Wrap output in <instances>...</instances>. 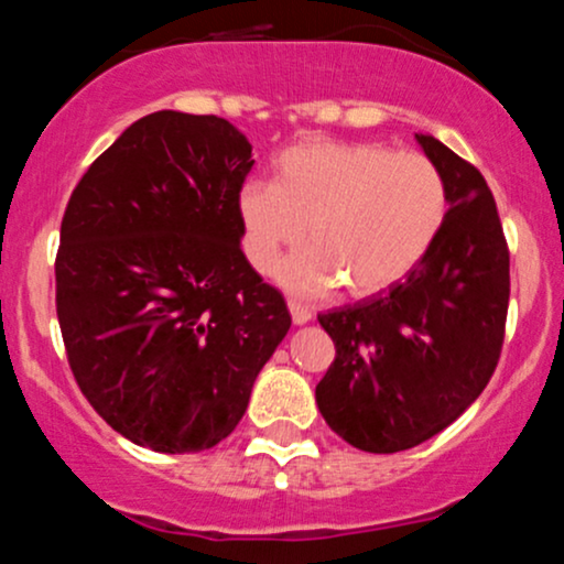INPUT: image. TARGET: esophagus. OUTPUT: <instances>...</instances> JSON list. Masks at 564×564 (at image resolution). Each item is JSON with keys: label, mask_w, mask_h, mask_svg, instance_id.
<instances>
[{"label": "esophagus", "mask_w": 564, "mask_h": 564, "mask_svg": "<svg viewBox=\"0 0 564 564\" xmlns=\"http://www.w3.org/2000/svg\"><path fill=\"white\" fill-rule=\"evenodd\" d=\"M289 313H292V321H294L296 326L307 324V321L313 318L311 307H307V305H302V302H296V300H289Z\"/></svg>", "instance_id": "34e87169"}]
</instances>
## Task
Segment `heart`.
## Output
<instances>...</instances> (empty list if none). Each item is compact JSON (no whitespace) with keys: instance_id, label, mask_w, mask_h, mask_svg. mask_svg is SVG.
Returning <instances> with one entry per match:
<instances>
[{"instance_id":"obj_1","label":"heart","mask_w":564,"mask_h":564,"mask_svg":"<svg viewBox=\"0 0 564 564\" xmlns=\"http://www.w3.org/2000/svg\"><path fill=\"white\" fill-rule=\"evenodd\" d=\"M447 182L420 152L375 141L307 139L275 160V184L246 182L238 214L259 272L283 249L313 240L278 278L294 294L339 286L352 296L386 292L423 262L447 219Z\"/></svg>"}]
</instances>
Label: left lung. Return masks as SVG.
<instances>
[{
	"mask_svg": "<svg viewBox=\"0 0 564 564\" xmlns=\"http://www.w3.org/2000/svg\"><path fill=\"white\" fill-rule=\"evenodd\" d=\"M414 139L447 182L436 243L388 292L318 315L337 356L315 401L364 453H401L455 423L498 367L509 313V249L485 176L433 135Z\"/></svg>",
	"mask_w": 564,
	"mask_h": 564,
	"instance_id": "1",
	"label": "left lung"
}]
</instances>
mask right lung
I'll return each mask as SVG.
<instances>
[{"label": "right lung", "instance_id": "add662e5", "mask_svg": "<svg viewBox=\"0 0 564 564\" xmlns=\"http://www.w3.org/2000/svg\"><path fill=\"white\" fill-rule=\"evenodd\" d=\"M251 144L216 115L152 111L74 187L55 307L79 391L154 453H200L235 431L292 326L240 251Z\"/></svg>", "mask_w": 564, "mask_h": 564}]
</instances>
